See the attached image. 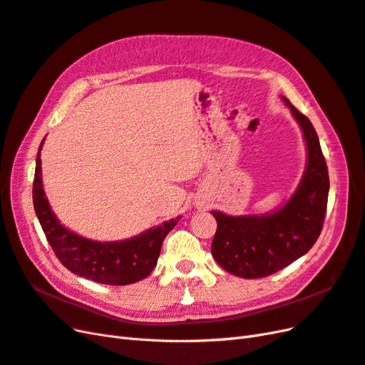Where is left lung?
Listing matches in <instances>:
<instances>
[{"label": "left lung", "mask_w": 365, "mask_h": 365, "mask_svg": "<svg viewBox=\"0 0 365 365\" xmlns=\"http://www.w3.org/2000/svg\"><path fill=\"white\" fill-rule=\"evenodd\" d=\"M307 146L303 180L280 210L263 216H227L212 212L217 230L212 242L215 260L225 271L244 279L267 277L288 267L314 247L323 230L329 172L317 132L304 114L291 105Z\"/></svg>", "instance_id": "obj_1"}]
</instances>
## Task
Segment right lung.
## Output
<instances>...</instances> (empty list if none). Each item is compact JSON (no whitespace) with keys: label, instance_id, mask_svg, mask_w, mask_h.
<instances>
[{"label":"right lung","instance_id":"right-lung-1","mask_svg":"<svg viewBox=\"0 0 365 365\" xmlns=\"http://www.w3.org/2000/svg\"><path fill=\"white\" fill-rule=\"evenodd\" d=\"M43 143V140H42ZM33 180V205L50 247L65 268L81 277L103 284H130L146 279L157 267L164 237L178 224L175 217L140 236L120 242H97L65 228L51 212L42 189L41 149Z\"/></svg>","mask_w":365,"mask_h":365}]
</instances>
